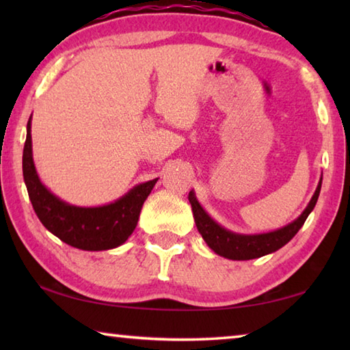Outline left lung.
Instances as JSON below:
<instances>
[{"label":"left lung","instance_id":"left-lung-1","mask_svg":"<svg viewBox=\"0 0 350 350\" xmlns=\"http://www.w3.org/2000/svg\"><path fill=\"white\" fill-rule=\"evenodd\" d=\"M319 191H321V180H319L317 191L313 194L309 205H307V208L303 211V215H301L292 224L286 225V227L281 230H276V232L264 233V234H252V236L236 234L222 228L221 225H217L208 215H206L202 206L199 205L193 191H189L188 200L189 204H191L194 222H196L199 233L202 234L204 241L208 244L211 250L217 254H221L224 258L234 259V260H247V259L260 258L264 256V254L273 253L276 250H280L281 247L286 245L287 242L292 239L296 233H298V230L303 227L307 216L310 215V211L315 208Z\"/></svg>","mask_w":350,"mask_h":350}]
</instances>
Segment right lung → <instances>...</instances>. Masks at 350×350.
Here are the masks:
<instances>
[{
	"label": "right lung",
	"mask_w": 350,
	"mask_h": 350,
	"mask_svg": "<svg viewBox=\"0 0 350 350\" xmlns=\"http://www.w3.org/2000/svg\"><path fill=\"white\" fill-rule=\"evenodd\" d=\"M23 176L35 213L41 224L66 244L80 250H109L122 245L139 221L145 199L150 196L157 179L140 183L114 204L81 208L64 204L40 182L32 159L31 120L23 150Z\"/></svg>",
	"instance_id": "right-lung-1"
}]
</instances>
